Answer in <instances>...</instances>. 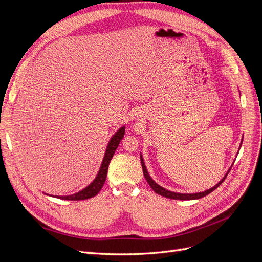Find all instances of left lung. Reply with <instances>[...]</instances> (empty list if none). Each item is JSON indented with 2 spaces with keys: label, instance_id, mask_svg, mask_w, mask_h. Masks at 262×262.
Here are the masks:
<instances>
[{
  "label": "left lung",
  "instance_id": "8db88e82",
  "mask_svg": "<svg viewBox=\"0 0 262 262\" xmlns=\"http://www.w3.org/2000/svg\"><path fill=\"white\" fill-rule=\"evenodd\" d=\"M242 143H243V141L241 142L239 148H241V146H242ZM140 157H141V164H142V169H143L144 177H145L146 181L148 182V185L150 186V188H152L157 194L163 195V196H165V198H169V199H175V200H195V199H200V198H203V196H205V195H208L209 193H211L212 191H214V190H215V189L222 184V182L224 181V179H225L226 176H227V173L229 172V170H231V168H232V167H229V169H228L227 172L225 173V176H224L223 178H222L215 186H213L212 188H210V189H208V190H205V191L195 192V193H180V192L170 191V190L165 189L164 187L158 185L157 182H155V181L152 179V177L149 176V173H148V171H147V169H146V166H145L143 157H142V154L140 155Z\"/></svg>",
  "mask_w": 262,
  "mask_h": 262
}]
</instances>
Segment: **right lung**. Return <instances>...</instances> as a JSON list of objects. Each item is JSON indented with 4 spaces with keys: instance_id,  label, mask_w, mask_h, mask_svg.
<instances>
[{
    "instance_id": "right-lung-1",
    "label": "right lung",
    "mask_w": 262,
    "mask_h": 262,
    "mask_svg": "<svg viewBox=\"0 0 262 262\" xmlns=\"http://www.w3.org/2000/svg\"><path fill=\"white\" fill-rule=\"evenodd\" d=\"M124 132H125V128H124V125H122L121 128L117 130V132L114 134V136L110 138L108 144H107V147H106V150H105L104 158H102L100 168L97 172L96 177H95V179L91 182L89 186L80 190V191L76 193L69 194V195H55V198H59V199H62V200H86V199H90V198H93L96 195L105 184L109 163H110V161H112V158L116 152L117 147L119 146V144H120V141L123 139Z\"/></svg>"
}]
</instances>
